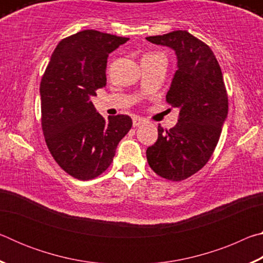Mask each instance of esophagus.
Listing matches in <instances>:
<instances>
[{"label":"esophagus","instance_id":"34e87169","mask_svg":"<svg viewBox=\"0 0 263 263\" xmlns=\"http://www.w3.org/2000/svg\"><path fill=\"white\" fill-rule=\"evenodd\" d=\"M144 123H145V119L144 118L133 117V119H132V124H133V126H135V127L139 126V125H141V124H144Z\"/></svg>","mask_w":263,"mask_h":263}]
</instances>
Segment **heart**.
Returning a JSON list of instances; mask_svg holds the SVG:
<instances>
[{
	"label": "heart",
	"mask_w": 263,
	"mask_h": 263,
	"mask_svg": "<svg viewBox=\"0 0 263 263\" xmlns=\"http://www.w3.org/2000/svg\"><path fill=\"white\" fill-rule=\"evenodd\" d=\"M147 55H161V54H157V53H149Z\"/></svg>",
	"instance_id": "obj_1"
}]
</instances>
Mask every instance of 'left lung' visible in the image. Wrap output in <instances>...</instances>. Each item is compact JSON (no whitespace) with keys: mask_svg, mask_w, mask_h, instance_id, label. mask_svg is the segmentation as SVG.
Wrapping results in <instances>:
<instances>
[{"mask_svg":"<svg viewBox=\"0 0 263 263\" xmlns=\"http://www.w3.org/2000/svg\"><path fill=\"white\" fill-rule=\"evenodd\" d=\"M146 39L176 53L177 70L166 101L180 109L174 127L158 126V140L146 151V157L155 174L182 181L201 171L211 158L228 117V91L211 48L188 31Z\"/></svg>","mask_w":263,"mask_h":263,"instance_id":"obj_1","label":"left lung"}]
</instances>
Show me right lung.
<instances>
[{
  "label": "right lung",
  "mask_w": 263,
  "mask_h": 263,
  "mask_svg": "<svg viewBox=\"0 0 263 263\" xmlns=\"http://www.w3.org/2000/svg\"><path fill=\"white\" fill-rule=\"evenodd\" d=\"M128 38L83 30L62 39L52 53L41 82L42 128L57 163L70 176L95 179L112 162L132 119H104L90 102L106 84L109 53Z\"/></svg>",
  "instance_id": "add662e5"
}]
</instances>
